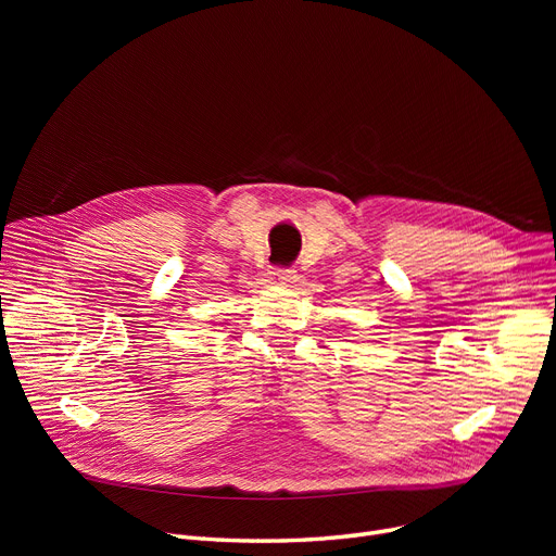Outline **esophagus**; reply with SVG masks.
Here are the masks:
<instances>
[{
	"label": "esophagus",
	"instance_id": "obj_1",
	"mask_svg": "<svg viewBox=\"0 0 556 556\" xmlns=\"http://www.w3.org/2000/svg\"><path fill=\"white\" fill-rule=\"evenodd\" d=\"M275 277H277V281L283 283V286L295 283V279H298V275H295L293 268H277V270H275Z\"/></svg>",
	"mask_w": 556,
	"mask_h": 556
}]
</instances>
